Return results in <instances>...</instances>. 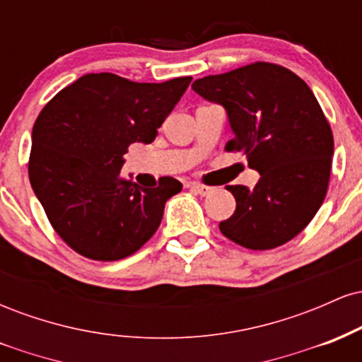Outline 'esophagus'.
Masks as SVG:
<instances>
[{
  "mask_svg": "<svg viewBox=\"0 0 362 362\" xmlns=\"http://www.w3.org/2000/svg\"><path fill=\"white\" fill-rule=\"evenodd\" d=\"M189 189L194 190L195 194L199 195H207L213 192V187H207V185H201V184H195V182H192V184H189Z\"/></svg>",
  "mask_w": 362,
  "mask_h": 362,
  "instance_id": "obj_1",
  "label": "esophagus"
}]
</instances>
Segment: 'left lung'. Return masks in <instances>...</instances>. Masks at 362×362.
Returning a JSON list of instances; mask_svg holds the SVG:
<instances>
[{
    "instance_id": "left-lung-1",
    "label": "left lung",
    "mask_w": 362,
    "mask_h": 362,
    "mask_svg": "<svg viewBox=\"0 0 362 362\" xmlns=\"http://www.w3.org/2000/svg\"><path fill=\"white\" fill-rule=\"evenodd\" d=\"M192 90L221 105L235 138L228 151L260 173L253 189L228 185L236 209L219 223L226 238L269 250L301 233L325 199L334 136L310 86L289 69L255 62L195 80Z\"/></svg>"
}]
</instances>
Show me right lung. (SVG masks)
<instances>
[{
    "label": "right lung",
    "mask_w": 362,
    "mask_h": 362,
    "mask_svg": "<svg viewBox=\"0 0 362 362\" xmlns=\"http://www.w3.org/2000/svg\"><path fill=\"white\" fill-rule=\"evenodd\" d=\"M192 78L134 83L90 73L61 90L32 129L28 177L57 235L93 260H120L155 235L182 184L160 178L153 189L124 180V155L149 144Z\"/></svg>",
    "instance_id": "add662e5"
}]
</instances>
